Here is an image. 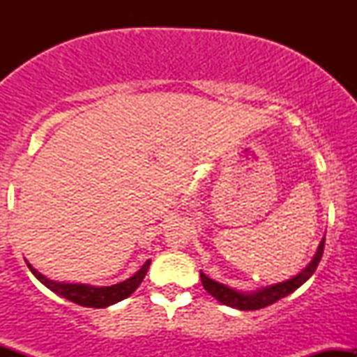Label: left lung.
<instances>
[{"mask_svg":"<svg viewBox=\"0 0 357 357\" xmlns=\"http://www.w3.org/2000/svg\"><path fill=\"white\" fill-rule=\"evenodd\" d=\"M324 243H326V238H322L321 245H319L314 260L310 261V264L307 265V267L302 270L298 275L290 278V280H287V282H280V284L265 287V289L257 290V292H252V294L236 292V290L228 289L227 285L218 284V282L208 278L203 272H199L202 284L204 287V290H206L211 297H215L216 301L221 302V304L233 307V309H240V310L264 309V307H267L270 304H275L277 301H280V298H284L289 296V294H292L294 290H297L298 287L304 284V282H307L310 277H312V273L315 272V268H317L319 261H321V258H322Z\"/></svg>","mask_w":357,"mask_h":357,"instance_id":"left-lung-1","label":"left lung"}]
</instances>
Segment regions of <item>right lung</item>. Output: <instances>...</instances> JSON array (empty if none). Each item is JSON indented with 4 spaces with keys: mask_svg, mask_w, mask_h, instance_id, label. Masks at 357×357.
I'll use <instances>...</instances> for the list:
<instances>
[{
    "mask_svg": "<svg viewBox=\"0 0 357 357\" xmlns=\"http://www.w3.org/2000/svg\"><path fill=\"white\" fill-rule=\"evenodd\" d=\"M28 268L33 275L38 278L40 282L45 287L52 290V292L59 294L67 301L73 302V304H79L82 307H96V309H102V307H107L116 304V302L124 301L141 285V282L144 280L147 268H149L151 260H147L141 268L134 273L132 277L127 278V280L121 282V284L110 285V287H90V285H84V284H60V282H53L48 280L47 277L42 275L40 272L31 267L30 264L26 261Z\"/></svg>",
    "mask_w": 357,
    "mask_h": 357,
    "instance_id": "1",
    "label": "right lung"
}]
</instances>
